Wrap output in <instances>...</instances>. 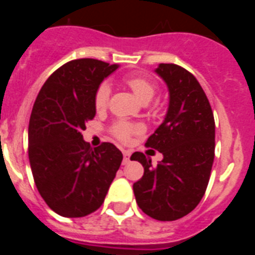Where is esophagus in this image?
Masks as SVG:
<instances>
[{
    "label": "esophagus",
    "instance_id": "esophagus-1",
    "mask_svg": "<svg viewBox=\"0 0 255 255\" xmlns=\"http://www.w3.org/2000/svg\"><path fill=\"white\" fill-rule=\"evenodd\" d=\"M123 154H124V164H126V163H129V161H130V155H131V152H130V150H124L123 152Z\"/></svg>",
    "mask_w": 255,
    "mask_h": 255
}]
</instances>
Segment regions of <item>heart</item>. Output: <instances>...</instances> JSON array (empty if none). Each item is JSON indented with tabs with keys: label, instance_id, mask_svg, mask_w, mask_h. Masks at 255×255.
<instances>
[{
	"label": "heart",
	"instance_id": "1",
	"mask_svg": "<svg viewBox=\"0 0 255 255\" xmlns=\"http://www.w3.org/2000/svg\"><path fill=\"white\" fill-rule=\"evenodd\" d=\"M125 83L129 85L135 96L144 103L149 102L155 93V83L147 76H128L125 79ZM110 96H111V85L107 82L101 83L94 93V107L97 111H103L107 107L110 102ZM141 130H143V126L140 124L130 123L126 120H117L111 126L112 135L121 141H128L131 138V135L138 134Z\"/></svg>",
	"mask_w": 255,
	"mask_h": 255
}]
</instances>
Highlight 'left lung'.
I'll return each instance as SVG.
<instances>
[{
	"label": "left lung",
	"mask_w": 255,
	"mask_h": 255,
	"mask_svg": "<svg viewBox=\"0 0 255 255\" xmlns=\"http://www.w3.org/2000/svg\"><path fill=\"white\" fill-rule=\"evenodd\" d=\"M155 73L170 92L164 121L145 145L163 154L153 166L149 157L132 153L144 175L132 185L139 208L158 221H175L190 213L203 198L215 159V117L211 105L190 71L159 64Z\"/></svg>",
	"instance_id": "obj_1"
}]
</instances>
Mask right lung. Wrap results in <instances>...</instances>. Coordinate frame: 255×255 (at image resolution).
Wrapping results in <instances>:
<instances>
[{
	"label": "right lung",
	"mask_w": 255,
	"mask_h": 255,
	"mask_svg": "<svg viewBox=\"0 0 255 255\" xmlns=\"http://www.w3.org/2000/svg\"><path fill=\"white\" fill-rule=\"evenodd\" d=\"M117 67L96 58L69 61L47 79L31 110V172L40 197L62 217H84L100 208L123 162L112 143L93 149L82 135L96 116L97 87Z\"/></svg>",
	"instance_id": "right-lung-1"
}]
</instances>
